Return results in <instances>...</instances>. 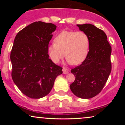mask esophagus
Segmentation results:
<instances>
[{"label": "esophagus", "instance_id": "34e87169", "mask_svg": "<svg viewBox=\"0 0 125 125\" xmlns=\"http://www.w3.org/2000/svg\"><path fill=\"white\" fill-rule=\"evenodd\" d=\"M62 71H63V73L64 74H67V73H68V69H66V68H65L64 67H63Z\"/></svg>", "mask_w": 125, "mask_h": 125}]
</instances>
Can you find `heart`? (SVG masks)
Instances as JSON below:
<instances>
[{
    "label": "heart",
    "mask_w": 125,
    "mask_h": 125,
    "mask_svg": "<svg viewBox=\"0 0 125 125\" xmlns=\"http://www.w3.org/2000/svg\"><path fill=\"white\" fill-rule=\"evenodd\" d=\"M54 42V43L48 46L47 51L55 63L61 61L65 53L67 61L77 65L82 63L88 54L90 39L84 31H62L55 37Z\"/></svg>",
    "instance_id": "b5f03b06"
}]
</instances>
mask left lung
Wrapping results in <instances>:
<instances>
[{
	"label": "left lung",
	"mask_w": 125,
	"mask_h": 125,
	"mask_svg": "<svg viewBox=\"0 0 125 125\" xmlns=\"http://www.w3.org/2000/svg\"><path fill=\"white\" fill-rule=\"evenodd\" d=\"M90 39L89 51L81 64L71 69L75 80L70 85L74 95L90 99L103 89L112 70V48L102 30L91 24L77 25Z\"/></svg>",
	"instance_id": "8db88e82"
}]
</instances>
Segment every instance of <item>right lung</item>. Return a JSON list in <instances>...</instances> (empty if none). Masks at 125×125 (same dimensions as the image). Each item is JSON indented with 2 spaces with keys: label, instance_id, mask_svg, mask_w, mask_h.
<instances>
[{
  "label": "right lung",
  "instance_id": "1",
  "mask_svg": "<svg viewBox=\"0 0 125 125\" xmlns=\"http://www.w3.org/2000/svg\"><path fill=\"white\" fill-rule=\"evenodd\" d=\"M56 26L35 21L18 33L10 53L12 77L26 96L39 99L49 94L62 67L49 59L47 51Z\"/></svg>",
  "mask_w": 125,
  "mask_h": 125
}]
</instances>
